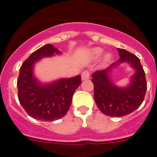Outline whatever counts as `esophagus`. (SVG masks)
I'll return each mask as SVG.
<instances>
[{
	"instance_id": "34e87169",
	"label": "esophagus",
	"mask_w": 157,
	"mask_h": 157,
	"mask_svg": "<svg viewBox=\"0 0 157 157\" xmlns=\"http://www.w3.org/2000/svg\"><path fill=\"white\" fill-rule=\"evenodd\" d=\"M90 77V73H89L88 70H84V71L82 72L81 73V78L83 80H85L89 79Z\"/></svg>"
}]
</instances>
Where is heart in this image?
Listing matches in <instances>:
<instances>
[{
	"label": "heart",
	"mask_w": 157,
	"mask_h": 157,
	"mask_svg": "<svg viewBox=\"0 0 157 157\" xmlns=\"http://www.w3.org/2000/svg\"><path fill=\"white\" fill-rule=\"evenodd\" d=\"M102 53L103 50L101 48H95L91 49V57L94 58V59H98V57H100V56L102 55ZM110 59H111V56H110L109 54L105 55V56H104V59H103V62H104V63H108L110 60Z\"/></svg>",
	"instance_id": "b5f03b06"
}]
</instances>
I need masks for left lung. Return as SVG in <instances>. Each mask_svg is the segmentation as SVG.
<instances>
[{
    "instance_id": "left-lung-1",
    "label": "left lung",
    "mask_w": 157,
    "mask_h": 157,
    "mask_svg": "<svg viewBox=\"0 0 157 157\" xmlns=\"http://www.w3.org/2000/svg\"><path fill=\"white\" fill-rule=\"evenodd\" d=\"M120 59L105 70L93 73L91 81L94 84V98L101 113L109 117H124L134 112L142 105L147 90L145 71L140 60L135 55L122 48H117ZM128 61L136 72L132 78L129 87L121 89L110 81L108 73L114 65Z\"/></svg>"
}]
</instances>
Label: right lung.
<instances>
[{
    "label": "right lung",
    "instance_id": "add662e5",
    "mask_svg": "<svg viewBox=\"0 0 157 157\" xmlns=\"http://www.w3.org/2000/svg\"><path fill=\"white\" fill-rule=\"evenodd\" d=\"M52 44H46L33 52L20 67L17 80L18 98L28 115L34 119L52 121L60 119L68 112L76 89L81 84V77L61 79L42 85L33 75L35 62L46 56L59 54Z\"/></svg>",
    "mask_w": 157,
    "mask_h": 157
}]
</instances>
